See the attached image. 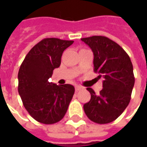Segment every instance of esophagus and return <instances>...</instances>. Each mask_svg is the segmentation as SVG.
Returning a JSON list of instances; mask_svg holds the SVG:
<instances>
[{
    "instance_id": "esophagus-1",
    "label": "esophagus",
    "mask_w": 147,
    "mask_h": 147,
    "mask_svg": "<svg viewBox=\"0 0 147 147\" xmlns=\"http://www.w3.org/2000/svg\"><path fill=\"white\" fill-rule=\"evenodd\" d=\"M76 92H78V91H80V90L83 89V87H82L81 85H76Z\"/></svg>"
}]
</instances>
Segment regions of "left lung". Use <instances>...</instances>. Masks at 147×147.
<instances>
[{
	"mask_svg": "<svg viewBox=\"0 0 147 147\" xmlns=\"http://www.w3.org/2000/svg\"><path fill=\"white\" fill-rule=\"evenodd\" d=\"M81 40L93 52L94 71L99 74L98 78H104L98 94L87 88L91 99L84 105V111L94 123H111L130 103L135 82L132 62L122 47L106 36H92Z\"/></svg>",
	"mask_w": 147,
	"mask_h": 147,
	"instance_id": "8db88e82",
	"label": "left lung"
}]
</instances>
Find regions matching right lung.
<instances>
[{
    "label": "right lung",
    "mask_w": 147,
    "mask_h": 147,
    "mask_svg": "<svg viewBox=\"0 0 147 147\" xmlns=\"http://www.w3.org/2000/svg\"><path fill=\"white\" fill-rule=\"evenodd\" d=\"M73 42L43 39L30 50L20 67V96L30 115L40 123L53 124L61 121L73 97V85H57L48 81L53 70L60 66L62 53Z\"/></svg>",
    "instance_id": "1"
}]
</instances>
